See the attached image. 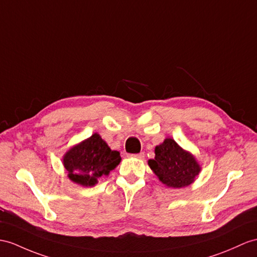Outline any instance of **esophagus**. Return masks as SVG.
I'll use <instances>...</instances> for the list:
<instances>
[{
    "label": "esophagus",
    "mask_w": 257,
    "mask_h": 257,
    "mask_svg": "<svg viewBox=\"0 0 257 257\" xmlns=\"http://www.w3.org/2000/svg\"><path fill=\"white\" fill-rule=\"evenodd\" d=\"M131 156H132V157H134V158L144 159V157H145V154H144V153H140V154H133V155H131Z\"/></svg>",
    "instance_id": "34e87169"
}]
</instances>
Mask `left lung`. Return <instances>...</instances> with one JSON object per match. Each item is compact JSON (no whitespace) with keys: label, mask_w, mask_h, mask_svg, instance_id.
Wrapping results in <instances>:
<instances>
[{"label":"left lung","mask_w":257,"mask_h":257,"mask_svg":"<svg viewBox=\"0 0 257 257\" xmlns=\"http://www.w3.org/2000/svg\"><path fill=\"white\" fill-rule=\"evenodd\" d=\"M148 165L160 182L173 189L189 186L201 172L195 157L172 139L156 146L155 158L149 159Z\"/></svg>","instance_id":"left-lung-1"}]
</instances>
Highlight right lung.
Here are the masks:
<instances>
[{"mask_svg":"<svg viewBox=\"0 0 257 257\" xmlns=\"http://www.w3.org/2000/svg\"><path fill=\"white\" fill-rule=\"evenodd\" d=\"M120 161V153L111 150L98 133L73 146L63 156L68 178L83 186L97 184L98 179L108 176Z\"/></svg>","mask_w":257,"mask_h":257,"instance_id":"add662e5","label":"right lung"}]
</instances>
